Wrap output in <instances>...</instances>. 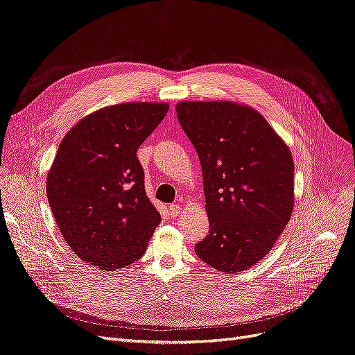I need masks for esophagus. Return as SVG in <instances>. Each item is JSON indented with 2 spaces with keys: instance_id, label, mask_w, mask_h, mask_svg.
Here are the masks:
<instances>
[{
  "instance_id": "34e87169",
  "label": "esophagus",
  "mask_w": 355,
  "mask_h": 355,
  "mask_svg": "<svg viewBox=\"0 0 355 355\" xmlns=\"http://www.w3.org/2000/svg\"><path fill=\"white\" fill-rule=\"evenodd\" d=\"M168 210H169V214H171V218H177L178 214H181L182 207L180 205H169Z\"/></svg>"
}]
</instances>
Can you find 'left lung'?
Returning a JSON list of instances; mask_svg holds the SVG:
<instances>
[{
    "label": "left lung",
    "mask_w": 355,
    "mask_h": 355,
    "mask_svg": "<svg viewBox=\"0 0 355 355\" xmlns=\"http://www.w3.org/2000/svg\"><path fill=\"white\" fill-rule=\"evenodd\" d=\"M175 110L203 173L210 229L196 254L222 272L248 270L271 251L291 218V152L250 105L181 101Z\"/></svg>",
    "instance_id": "1"
}]
</instances>
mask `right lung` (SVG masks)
<instances>
[{"label": "right lung", "instance_id": "1", "mask_svg": "<svg viewBox=\"0 0 355 355\" xmlns=\"http://www.w3.org/2000/svg\"><path fill=\"white\" fill-rule=\"evenodd\" d=\"M166 103H121L81 119L60 142L46 194L69 248L103 271L130 266L161 214L145 191L136 150L165 117Z\"/></svg>", "mask_w": 355, "mask_h": 355}]
</instances>
